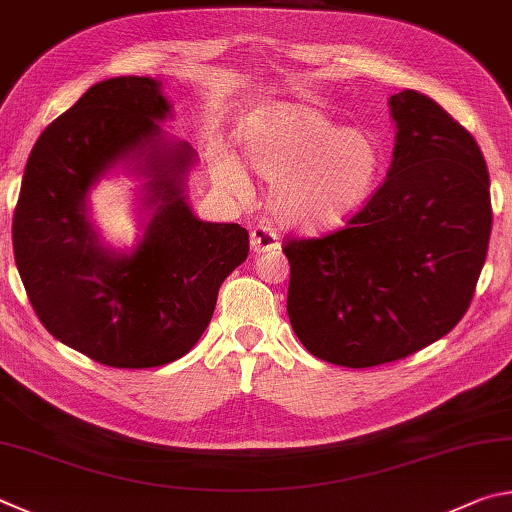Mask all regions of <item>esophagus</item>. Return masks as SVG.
Listing matches in <instances>:
<instances>
[{
  "mask_svg": "<svg viewBox=\"0 0 512 512\" xmlns=\"http://www.w3.org/2000/svg\"><path fill=\"white\" fill-rule=\"evenodd\" d=\"M249 245L251 251H256V254H261V251H274L279 249V236H276V231H272L267 224H256L249 233Z\"/></svg>",
  "mask_w": 512,
  "mask_h": 512,
  "instance_id": "esophagus-1",
  "label": "esophagus"
}]
</instances>
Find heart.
Returning a JSON list of instances; mask_svg holds the SVG:
<instances>
[{"label":"heart","mask_w":512,"mask_h":512,"mask_svg":"<svg viewBox=\"0 0 512 512\" xmlns=\"http://www.w3.org/2000/svg\"><path fill=\"white\" fill-rule=\"evenodd\" d=\"M242 159L274 184V218L303 231L339 227L360 213L378 188L384 152L364 128H344L317 107L279 103L258 112L242 137ZM218 177L240 191L245 175L222 161Z\"/></svg>","instance_id":"b5f03b06"}]
</instances>
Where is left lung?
Returning a JSON list of instances; mask_svg holds the SVG:
<instances>
[{
	"instance_id": "left-lung-1",
	"label": "left lung",
	"mask_w": 512,
	"mask_h": 512,
	"mask_svg": "<svg viewBox=\"0 0 512 512\" xmlns=\"http://www.w3.org/2000/svg\"><path fill=\"white\" fill-rule=\"evenodd\" d=\"M391 168L369 204L324 238H294L288 315L319 360L366 369L445 337L470 308L492 229L472 134L414 89L389 98Z\"/></svg>"
}]
</instances>
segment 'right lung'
<instances>
[{
  "label": "right lung",
  "instance_id": "1",
  "mask_svg": "<svg viewBox=\"0 0 512 512\" xmlns=\"http://www.w3.org/2000/svg\"><path fill=\"white\" fill-rule=\"evenodd\" d=\"M170 112L155 78L92 85L35 141L13 215L17 272L42 326L114 369H152L191 351L222 281L249 254L247 229L204 222L188 206L197 155L161 130ZM116 165L147 179L151 218L130 252L103 246L88 220V191Z\"/></svg>",
  "mask_w": 512,
  "mask_h": 512
}]
</instances>
